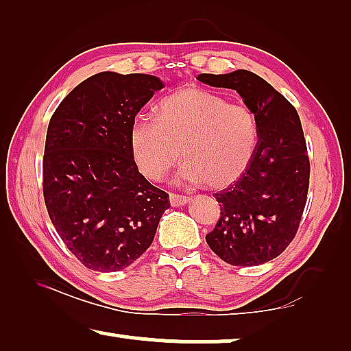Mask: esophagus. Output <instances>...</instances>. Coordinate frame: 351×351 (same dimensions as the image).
Returning <instances> with one entry per match:
<instances>
[{"mask_svg": "<svg viewBox=\"0 0 351 351\" xmlns=\"http://www.w3.org/2000/svg\"><path fill=\"white\" fill-rule=\"evenodd\" d=\"M188 200H189V197H186V196H180V194H174V193L169 194V202L172 206H182V205H185Z\"/></svg>", "mask_w": 351, "mask_h": 351, "instance_id": "34e87169", "label": "esophagus"}]
</instances>
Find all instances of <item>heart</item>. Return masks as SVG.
Instances as JSON below:
<instances>
[{
    "mask_svg": "<svg viewBox=\"0 0 351 351\" xmlns=\"http://www.w3.org/2000/svg\"><path fill=\"white\" fill-rule=\"evenodd\" d=\"M130 146L149 180H162L182 155V182L221 189L249 168L258 146V119L250 107L186 87L165 97L158 118L143 117L132 124Z\"/></svg>",
    "mask_w": 351,
    "mask_h": 351,
    "instance_id": "heart-1",
    "label": "heart"
}]
</instances>
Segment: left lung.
Masks as SVG:
<instances>
[{
	"label": "left lung",
	"mask_w": 351,
	"mask_h": 351,
	"mask_svg": "<svg viewBox=\"0 0 351 351\" xmlns=\"http://www.w3.org/2000/svg\"><path fill=\"white\" fill-rule=\"evenodd\" d=\"M211 87L237 90L258 119V146L241 179L215 194L219 221L206 244L233 266H258L283 254L306 205L309 157L295 107L258 74H199Z\"/></svg>",
	"instance_id": "left-lung-1"
}]
</instances>
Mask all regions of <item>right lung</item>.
Segmentation results:
<instances>
[{"mask_svg": "<svg viewBox=\"0 0 351 351\" xmlns=\"http://www.w3.org/2000/svg\"><path fill=\"white\" fill-rule=\"evenodd\" d=\"M149 74L97 73L49 119L43 197L68 250L96 272L130 266L152 244L169 194L140 174L130 146L136 113L162 90Z\"/></svg>", "mask_w": 351, "mask_h": 351, "instance_id": "right-lung-1", "label": "right lung"}]
</instances>
